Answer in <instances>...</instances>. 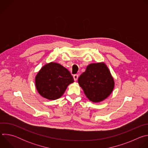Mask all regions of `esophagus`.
<instances>
[{"label":"esophagus","mask_w":148,"mask_h":148,"mask_svg":"<svg viewBox=\"0 0 148 148\" xmlns=\"http://www.w3.org/2000/svg\"><path fill=\"white\" fill-rule=\"evenodd\" d=\"M73 78H74V81H77V79H78V74H74V75H73Z\"/></svg>","instance_id":"34e87169"}]
</instances>
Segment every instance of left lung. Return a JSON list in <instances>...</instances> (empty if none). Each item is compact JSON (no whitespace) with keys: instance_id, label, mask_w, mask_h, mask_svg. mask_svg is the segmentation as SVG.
<instances>
[{"instance_id":"8db88e82","label":"left lung","mask_w":148,"mask_h":148,"mask_svg":"<svg viewBox=\"0 0 148 148\" xmlns=\"http://www.w3.org/2000/svg\"><path fill=\"white\" fill-rule=\"evenodd\" d=\"M78 82L87 97L94 102L106 99L114 88V78L103 62L88 65L86 71L79 77Z\"/></svg>"}]
</instances>
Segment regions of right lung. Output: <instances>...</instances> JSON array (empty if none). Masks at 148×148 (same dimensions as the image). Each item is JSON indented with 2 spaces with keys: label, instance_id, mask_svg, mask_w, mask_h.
Instances as JSON below:
<instances>
[{
  "label": "right lung",
  "instance_id": "add662e5",
  "mask_svg": "<svg viewBox=\"0 0 148 148\" xmlns=\"http://www.w3.org/2000/svg\"><path fill=\"white\" fill-rule=\"evenodd\" d=\"M74 82L70 71L56 62L44 66L37 73L35 83L38 92L50 100L60 98L68 86Z\"/></svg>",
  "mask_w": 148,
  "mask_h": 148
}]
</instances>
